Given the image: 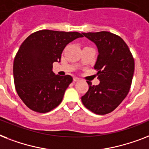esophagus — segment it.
Listing matches in <instances>:
<instances>
[{"label":"esophagus","mask_w":149,"mask_h":149,"mask_svg":"<svg viewBox=\"0 0 149 149\" xmlns=\"http://www.w3.org/2000/svg\"><path fill=\"white\" fill-rule=\"evenodd\" d=\"M79 80V79L78 78V77H73V81L74 82H77V81Z\"/></svg>","instance_id":"esophagus-1"}]
</instances>
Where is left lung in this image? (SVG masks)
Wrapping results in <instances>:
<instances>
[{
	"label": "left lung",
	"mask_w": 149,
	"mask_h": 149,
	"mask_svg": "<svg viewBox=\"0 0 149 149\" xmlns=\"http://www.w3.org/2000/svg\"><path fill=\"white\" fill-rule=\"evenodd\" d=\"M95 44L99 55L94 68L100 83L93 86L81 100L88 109L97 115L112 112L128 95L135 70L133 56L125 41L117 35L101 31L83 33Z\"/></svg>",
	"instance_id": "1"
}]
</instances>
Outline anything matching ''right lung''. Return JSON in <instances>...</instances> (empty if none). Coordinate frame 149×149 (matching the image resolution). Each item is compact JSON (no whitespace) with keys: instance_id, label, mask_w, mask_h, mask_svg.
<instances>
[{"instance_id":"right-lung-1","label":"right lung","mask_w":149,"mask_h":149,"mask_svg":"<svg viewBox=\"0 0 149 149\" xmlns=\"http://www.w3.org/2000/svg\"><path fill=\"white\" fill-rule=\"evenodd\" d=\"M83 37L78 32L43 30L23 42L14 58L13 73L16 91L29 109L45 113L62 102L72 78L56 75L53 63L60 62L68 43Z\"/></svg>"}]
</instances>
